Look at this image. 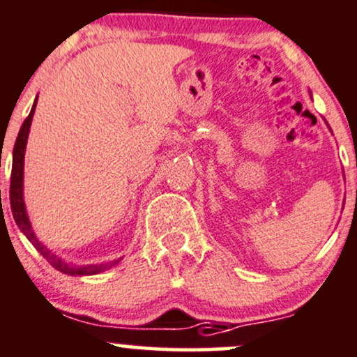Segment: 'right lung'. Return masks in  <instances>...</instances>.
<instances>
[{"label":"right lung","mask_w":357,"mask_h":357,"mask_svg":"<svg viewBox=\"0 0 357 357\" xmlns=\"http://www.w3.org/2000/svg\"><path fill=\"white\" fill-rule=\"evenodd\" d=\"M35 107H37V100H35L32 109H30V115L26 116L23 121L22 128H20L17 142L13 147V166H11V183H10V203H11V211H13V218L17 222L18 229L25 234V237L29 238L33 244V248L45 257L57 271L70 274V276H86V274H98L105 269L115 266L116 261L112 262H103V264H91V266H70L68 262H64L61 257H57L52 250H49L38 241L37 236L33 234L32 225H30L29 215L25 210V202H23V159H25V147H26V139H29L30 125H32V119L35 113Z\"/></svg>","instance_id":"obj_1"}]
</instances>
